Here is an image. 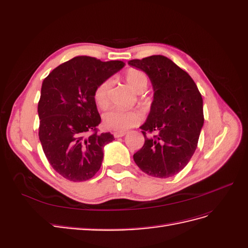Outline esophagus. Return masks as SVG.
Here are the masks:
<instances>
[{
  "instance_id": "34e87169",
  "label": "esophagus",
  "mask_w": 248,
  "mask_h": 248,
  "mask_svg": "<svg viewBox=\"0 0 248 248\" xmlns=\"http://www.w3.org/2000/svg\"><path fill=\"white\" fill-rule=\"evenodd\" d=\"M125 134H126V132H124V131H115L114 137L115 138H122L125 136Z\"/></svg>"
}]
</instances>
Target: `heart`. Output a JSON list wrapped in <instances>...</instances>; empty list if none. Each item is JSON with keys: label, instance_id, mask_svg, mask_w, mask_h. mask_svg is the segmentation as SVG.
<instances>
[{"label": "heart", "instance_id": "b5f03b06", "mask_svg": "<svg viewBox=\"0 0 248 248\" xmlns=\"http://www.w3.org/2000/svg\"><path fill=\"white\" fill-rule=\"evenodd\" d=\"M125 81L132 91L140 93L148 85L146 74L138 69H129L125 74ZM110 80H106L97 87L94 93V99L100 108H106L109 104ZM103 125L109 130L125 131L136 126L140 121V115L136 110H125L114 108L108 110L102 118Z\"/></svg>", "mask_w": 248, "mask_h": 248}]
</instances>
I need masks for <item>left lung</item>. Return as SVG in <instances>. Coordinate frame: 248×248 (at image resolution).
<instances>
[{"label":"left lung","instance_id":"8db88e82","mask_svg":"<svg viewBox=\"0 0 248 248\" xmlns=\"http://www.w3.org/2000/svg\"><path fill=\"white\" fill-rule=\"evenodd\" d=\"M152 82L154 96L147 121L140 128L145 144L133 155L147 175L169 178L181 171L196 151L204 124L202 98L186 71L164 56L131 60ZM147 133H154L148 138Z\"/></svg>","mask_w":248,"mask_h":248}]
</instances>
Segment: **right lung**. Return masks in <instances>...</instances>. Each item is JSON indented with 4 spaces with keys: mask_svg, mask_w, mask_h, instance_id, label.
Returning <instances> with one entry per match:
<instances>
[{
    "mask_svg": "<svg viewBox=\"0 0 248 248\" xmlns=\"http://www.w3.org/2000/svg\"><path fill=\"white\" fill-rule=\"evenodd\" d=\"M124 65L79 56L58 66L42 82L39 140L52 169L69 181L94 177L101 167L104 146L115 140L109 132L97 133L101 118L94 93Z\"/></svg>",
    "mask_w": 248,
    "mask_h": 248,
    "instance_id": "1",
    "label": "right lung"
}]
</instances>
